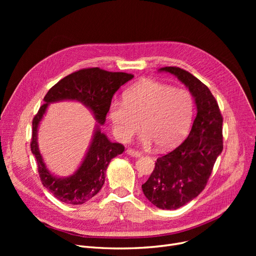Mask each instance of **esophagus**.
I'll list each match as a JSON object with an SVG mask.
<instances>
[{"mask_svg":"<svg viewBox=\"0 0 256 256\" xmlns=\"http://www.w3.org/2000/svg\"><path fill=\"white\" fill-rule=\"evenodd\" d=\"M126 154H128V156H134V158H139V156H141V152H136V150H130V148H128V150H126Z\"/></svg>","mask_w":256,"mask_h":256,"instance_id":"obj_1","label":"esophagus"}]
</instances>
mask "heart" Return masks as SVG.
Wrapping results in <instances>:
<instances>
[{"mask_svg":"<svg viewBox=\"0 0 256 256\" xmlns=\"http://www.w3.org/2000/svg\"><path fill=\"white\" fill-rule=\"evenodd\" d=\"M192 117L189 91L150 80L134 85L124 92V102L114 100L109 106L112 130L120 141L130 140L140 122L143 143L154 142L160 150H170L184 139Z\"/></svg>","mask_w":256,"mask_h":256,"instance_id":"heart-1","label":"heart"}]
</instances>
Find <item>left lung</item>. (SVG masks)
Segmentation results:
<instances>
[{
  "label": "left lung",
  "mask_w": 256,
  "mask_h": 256,
  "mask_svg": "<svg viewBox=\"0 0 256 256\" xmlns=\"http://www.w3.org/2000/svg\"><path fill=\"white\" fill-rule=\"evenodd\" d=\"M178 76L195 98L197 115L189 136L176 150L156 158L142 190L150 202L162 210H178L206 188L223 150V118L218 102L201 80L176 66L160 68Z\"/></svg>",
  "instance_id": "8db88e82"
}]
</instances>
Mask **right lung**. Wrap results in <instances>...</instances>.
I'll list each match as a JSON object with an SVG mask.
<instances>
[{"mask_svg": "<svg viewBox=\"0 0 256 256\" xmlns=\"http://www.w3.org/2000/svg\"><path fill=\"white\" fill-rule=\"evenodd\" d=\"M134 78L126 72H112L92 67L66 76L54 85L44 98V104L32 122L31 150L36 158L42 184L57 199L67 204H83L96 196L104 184L106 170L111 160L124 152V146L113 143L100 132L114 93ZM65 99L78 100L88 106L99 121L86 156L79 169L68 178H57L47 170L36 144L38 122L50 102Z\"/></svg>", "mask_w": 256, "mask_h": 256, "instance_id": "add662e5", "label": "right lung"}]
</instances>
